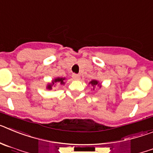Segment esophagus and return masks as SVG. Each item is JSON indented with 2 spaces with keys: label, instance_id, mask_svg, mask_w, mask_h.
I'll return each instance as SVG.
<instances>
[{
  "label": "esophagus",
  "instance_id": "esophagus-1",
  "mask_svg": "<svg viewBox=\"0 0 153 153\" xmlns=\"http://www.w3.org/2000/svg\"><path fill=\"white\" fill-rule=\"evenodd\" d=\"M72 78L74 79H75V80H78V79H79V78H80V76H79V75H78V74H74L72 75Z\"/></svg>",
  "mask_w": 153,
  "mask_h": 153
}]
</instances>
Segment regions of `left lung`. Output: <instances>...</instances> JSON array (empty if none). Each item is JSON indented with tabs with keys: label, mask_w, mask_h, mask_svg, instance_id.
Wrapping results in <instances>:
<instances>
[{
	"label": "left lung",
	"mask_w": 153,
	"mask_h": 153,
	"mask_svg": "<svg viewBox=\"0 0 153 153\" xmlns=\"http://www.w3.org/2000/svg\"><path fill=\"white\" fill-rule=\"evenodd\" d=\"M90 84L92 85V86L93 87V90H95V87L96 86H99L100 88H101V86H102V85H101V83L99 82L98 80H97V79H93V80H91L90 82Z\"/></svg>",
	"instance_id": "8db88e82"
}]
</instances>
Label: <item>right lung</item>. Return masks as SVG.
<instances>
[{
    "label": "right lung",
    "mask_w": 153,
    "mask_h": 153,
    "mask_svg": "<svg viewBox=\"0 0 153 153\" xmlns=\"http://www.w3.org/2000/svg\"><path fill=\"white\" fill-rule=\"evenodd\" d=\"M65 81H66V78L65 77H56L54 79H53L51 83H47L46 88L47 90H52L53 87L56 86V84H60V85H64L65 84Z\"/></svg>",
    "instance_id": "1"
}]
</instances>
